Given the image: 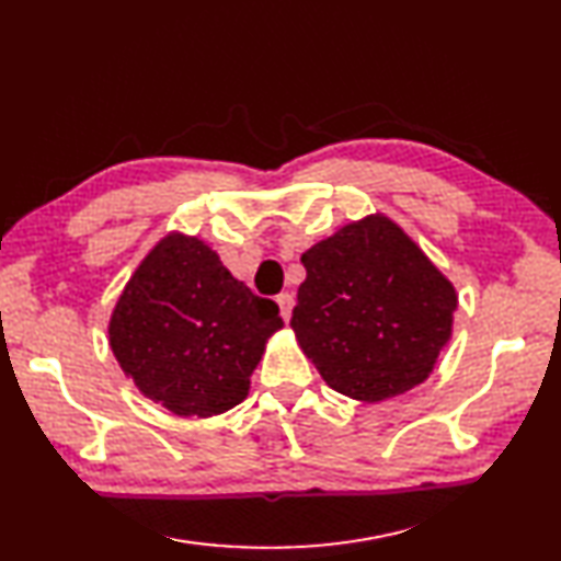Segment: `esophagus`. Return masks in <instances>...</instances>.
Wrapping results in <instances>:
<instances>
[{
    "label": "esophagus",
    "instance_id": "34e87169",
    "mask_svg": "<svg viewBox=\"0 0 561 561\" xmlns=\"http://www.w3.org/2000/svg\"><path fill=\"white\" fill-rule=\"evenodd\" d=\"M277 306H279V314L284 322L291 320V310H294V296L291 294H279L277 296Z\"/></svg>",
    "mask_w": 561,
    "mask_h": 561
}]
</instances>
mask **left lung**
Segmentation results:
<instances>
[{"mask_svg": "<svg viewBox=\"0 0 561 561\" xmlns=\"http://www.w3.org/2000/svg\"><path fill=\"white\" fill-rule=\"evenodd\" d=\"M300 263L291 327L334 391L377 403L431 375L457 296L403 229L371 215L314 243Z\"/></svg>", "mask_w": 561, "mask_h": 561, "instance_id": "8db88e82", "label": "left lung"}]
</instances>
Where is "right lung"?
<instances>
[{
  "label": "right lung",
  "mask_w": 561,
  "mask_h": 561,
  "mask_svg": "<svg viewBox=\"0 0 561 561\" xmlns=\"http://www.w3.org/2000/svg\"><path fill=\"white\" fill-rule=\"evenodd\" d=\"M279 327L275 300L237 282L204 241L170 234L127 282L108 339L144 396L180 417H210L247 398Z\"/></svg>",
  "instance_id": "right-lung-1"
}]
</instances>
